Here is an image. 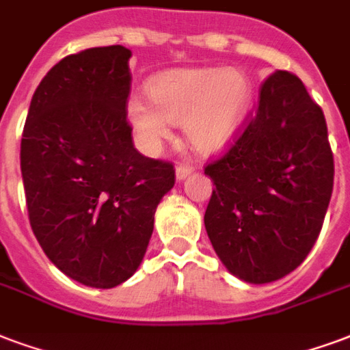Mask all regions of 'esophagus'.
I'll list each match as a JSON object with an SVG mask.
<instances>
[{"label":"esophagus","mask_w":350,"mask_h":350,"mask_svg":"<svg viewBox=\"0 0 350 350\" xmlns=\"http://www.w3.org/2000/svg\"><path fill=\"white\" fill-rule=\"evenodd\" d=\"M177 180H185L188 175H191L193 173V165L190 164H178L177 165Z\"/></svg>","instance_id":"34e87169"}]
</instances>
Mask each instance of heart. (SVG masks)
<instances>
[{"instance_id":"obj_1","label":"heart","mask_w":350,"mask_h":350,"mask_svg":"<svg viewBox=\"0 0 350 350\" xmlns=\"http://www.w3.org/2000/svg\"><path fill=\"white\" fill-rule=\"evenodd\" d=\"M147 97L127 103L129 122L147 144L170 138V123H185L197 151L215 153L238 135L253 101V83L238 68L173 70L147 83Z\"/></svg>"}]
</instances>
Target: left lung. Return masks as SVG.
<instances>
[{"label": "left lung", "mask_w": 350, "mask_h": 350, "mask_svg": "<svg viewBox=\"0 0 350 350\" xmlns=\"http://www.w3.org/2000/svg\"><path fill=\"white\" fill-rule=\"evenodd\" d=\"M204 173L215 185L204 227L228 271L265 284L303 264L334 186L325 114L303 81L286 70L265 79L254 114Z\"/></svg>", "instance_id": "1"}]
</instances>
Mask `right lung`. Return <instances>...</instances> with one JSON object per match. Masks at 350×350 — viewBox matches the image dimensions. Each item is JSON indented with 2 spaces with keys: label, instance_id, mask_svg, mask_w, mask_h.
Returning <instances> with one entry per match:
<instances>
[{
  "label": "right lung",
  "instance_id": "obj_1",
  "mask_svg": "<svg viewBox=\"0 0 350 350\" xmlns=\"http://www.w3.org/2000/svg\"><path fill=\"white\" fill-rule=\"evenodd\" d=\"M129 59L123 46L64 57L42 79L23 125L31 228L60 271L92 288L133 277L160 199L175 185L172 162L133 144Z\"/></svg>",
  "mask_w": 350,
  "mask_h": 350
}]
</instances>
